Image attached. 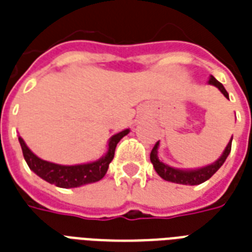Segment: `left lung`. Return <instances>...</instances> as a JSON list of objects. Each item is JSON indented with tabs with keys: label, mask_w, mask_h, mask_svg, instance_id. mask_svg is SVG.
Segmentation results:
<instances>
[{
	"label": "left lung",
	"mask_w": 252,
	"mask_h": 252,
	"mask_svg": "<svg viewBox=\"0 0 252 252\" xmlns=\"http://www.w3.org/2000/svg\"><path fill=\"white\" fill-rule=\"evenodd\" d=\"M209 84L213 85V86L219 87L220 91L222 93L227 99H229V94H227V91L225 90V87L222 86L221 82L216 80L215 77H211V80H209ZM233 140V138H231ZM158 145H159V141L156 142V145L150 152V161L153 163L154 168H156V171L159 176H161L162 179L167 180V182H172V183H178V184H189V186H196V184H201L204 183L205 180H208L211 178L213 174H215L217 170H219L222 163L226 161L227 156L230 153L231 150V141L227 144L226 149L223 152V154L221 156L219 161H216L213 165H209L207 167L199 168V170H192V171H182V170H176V168H172L170 166L165 165V163H162L159 159H158L157 156V149Z\"/></svg>",
	"instance_id": "left-lung-1"
}]
</instances>
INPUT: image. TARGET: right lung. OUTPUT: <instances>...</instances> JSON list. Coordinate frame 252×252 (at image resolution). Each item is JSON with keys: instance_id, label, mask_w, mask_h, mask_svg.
<instances>
[{"instance_id": "1", "label": "right lung", "mask_w": 252, "mask_h": 252, "mask_svg": "<svg viewBox=\"0 0 252 252\" xmlns=\"http://www.w3.org/2000/svg\"><path fill=\"white\" fill-rule=\"evenodd\" d=\"M128 132H129V129H126L120 132V133L112 136L110 140V144H108V152L99 161L77 166H61L43 161L27 148V145L21 137H19V142H21L23 157H25L27 165L36 175L40 176L41 179L47 180L48 183L55 184L57 187L73 188L80 187V186H84V184L87 183L98 182L106 175L108 165L114 159L115 149H116L118 142L126 134H128Z\"/></svg>"}]
</instances>
